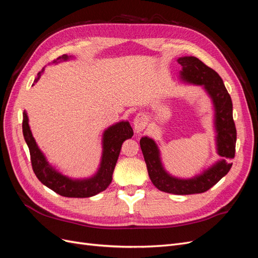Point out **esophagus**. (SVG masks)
Wrapping results in <instances>:
<instances>
[{
  "label": "esophagus",
  "mask_w": 258,
  "mask_h": 258,
  "mask_svg": "<svg viewBox=\"0 0 258 258\" xmlns=\"http://www.w3.org/2000/svg\"><path fill=\"white\" fill-rule=\"evenodd\" d=\"M147 123V118L144 114H138L134 119V127L137 132H141Z\"/></svg>",
  "instance_id": "34e87169"
}]
</instances>
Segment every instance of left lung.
I'll use <instances>...</instances> for the list:
<instances>
[{
    "mask_svg": "<svg viewBox=\"0 0 258 258\" xmlns=\"http://www.w3.org/2000/svg\"><path fill=\"white\" fill-rule=\"evenodd\" d=\"M177 62L182 66V71L179 72L182 82L201 86L212 101L216 151L222 158L198 175L181 178L171 175L163 168L160 151L153 139L143 137L140 140V145L148 175L159 190L174 195L200 194L214 186L229 172L232 166L229 160L235 157L237 140V130L232 118V102L223 80L214 70L192 56L181 57Z\"/></svg>",
    "mask_w": 258,
    "mask_h": 258,
    "instance_id": "obj_1",
    "label": "left lung"
}]
</instances>
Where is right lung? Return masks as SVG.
<instances>
[{
  "label": "right lung",
  "mask_w": 258,
  "mask_h": 258,
  "mask_svg": "<svg viewBox=\"0 0 258 258\" xmlns=\"http://www.w3.org/2000/svg\"><path fill=\"white\" fill-rule=\"evenodd\" d=\"M71 56L63 54L52 63H59L61 61H67ZM44 69L38 72L37 77L34 80V84L40 80ZM33 84V85H34ZM22 132L25 137L26 143L29 147L31 163L36 177L41 183L48 188L53 190L63 197L70 198H87L105 190L112 182V175L116 166L117 159L121 150L123 141L132 138V130L129 121L121 120L116 122L104 130L102 137V156H101L100 166L97 172L87 178H71L67 175L61 174L59 171L54 169L46 159L45 155L37 146L35 140L31 132L29 126V118L27 112H23Z\"/></svg>",
  "instance_id": "add662e5"
}]
</instances>
